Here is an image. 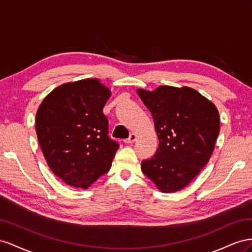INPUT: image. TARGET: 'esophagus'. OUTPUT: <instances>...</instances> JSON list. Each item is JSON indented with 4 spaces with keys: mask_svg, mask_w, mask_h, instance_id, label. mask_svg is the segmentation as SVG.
Here are the masks:
<instances>
[{
    "mask_svg": "<svg viewBox=\"0 0 252 252\" xmlns=\"http://www.w3.org/2000/svg\"><path fill=\"white\" fill-rule=\"evenodd\" d=\"M135 140H136V135L134 133H132V134H130V136H128V138L125 139L124 141L126 143H133Z\"/></svg>",
    "mask_w": 252,
    "mask_h": 252,
    "instance_id": "esophagus-1",
    "label": "esophagus"
}]
</instances>
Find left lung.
Here are the masks:
<instances>
[{
    "mask_svg": "<svg viewBox=\"0 0 252 252\" xmlns=\"http://www.w3.org/2000/svg\"><path fill=\"white\" fill-rule=\"evenodd\" d=\"M137 94L152 114L159 140L154 156L142 160V173L161 192L182 190L209 161L220 133L219 111L187 86L161 85Z\"/></svg>",
    "mask_w": 252,
    "mask_h": 252,
    "instance_id": "1",
    "label": "left lung"
}]
</instances>
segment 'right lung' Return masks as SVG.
<instances>
[{"label":"right lung","mask_w":252,"mask_h":252,"mask_svg":"<svg viewBox=\"0 0 252 252\" xmlns=\"http://www.w3.org/2000/svg\"><path fill=\"white\" fill-rule=\"evenodd\" d=\"M110 97L92 78L58 86L39 106V145L49 168L68 186L86 189L112 166L119 145L110 138L103 114Z\"/></svg>","instance_id":"add662e5"}]
</instances>
